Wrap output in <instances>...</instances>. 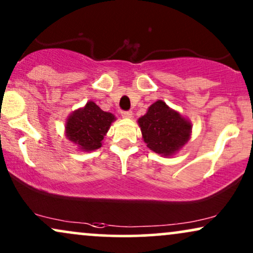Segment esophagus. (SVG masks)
<instances>
[{
	"label": "esophagus",
	"instance_id": "obj_1",
	"mask_svg": "<svg viewBox=\"0 0 253 253\" xmlns=\"http://www.w3.org/2000/svg\"><path fill=\"white\" fill-rule=\"evenodd\" d=\"M122 117L124 118H131L132 117V111H121Z\"/></svg>",
	"mask_w": 253,
	"mask_h": 253
}]
</instances>
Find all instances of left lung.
<instances>
[{
	"mask_svg": "<svg viewBox=\"0 0 253 253\" xmlns=\"http://www.w3.org/2000/svg\"><path fill=\"white\" fill-rule=\"evenodd\" d=\"M138 124L147 147L163 156L176 153L191 136V123L162 100L150 105Z\"/></svg>",
	"mask_w": 253,
	"mask_h": 253,
	"instance_id": "obj_1",
	"label": "left lung"
}]
</instances>
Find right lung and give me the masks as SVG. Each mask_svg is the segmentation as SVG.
<instances>
[{"instance_id": "1", "label": "right lung", "mask_w": 253, "mask_h": 253, "mask_svg": "<svg viewBox=\"0 0 253 253\" xmlns=\"http://www.w3.org/2000/svg\"><path fill=\"white\" fill-rule=\"evenodd\" d=\"M115 121V116L103 111L96 103L88 102L85 108L77 110L68 117L66 136L84 151L102 147L104 136Z\"/></svg>"}]
</instances>
